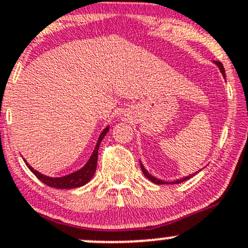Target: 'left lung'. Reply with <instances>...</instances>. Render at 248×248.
I'll list each match as a JSON object with an SVG mask.
<instances>
[{
  "label": "left lung",
  "mask_w": 248,
  "mask_h": 248,
  "mask_svg": "<svg viewBox=\"0 0 248 248\" xmlns=\"http://www.w3.org/2000/svg\"><path fill=\"white\" fill-rule=\"evenodd\" d=\"M214 62H215V64L217 65V66H218V69H220V71H221V74L223 75V77H226V75H225V69H223V65H222V62H216V61H214ZM140 166H141V170H142V172H144V174H145V176L147 177V178L150 179L151 182H153V183H155V184H169L168 182H164V181H161V179H158V178H155V177H153L152 174H150V173H148V172L146 171V169L144 168V165H142L141 163H140ZM196 173H197V172H196ZM192 176H195V174H190V176H186V177H184V178L177 179V181L172 182L171 184H178V183H182V182H184V181H186V179L191 178Z\"/></svg>",
  "instance_id": "left-lung-1"
}]
</instances>
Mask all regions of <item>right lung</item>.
Returning a JSON list of instances; mask_svg holds the SVG:
<instances>
[{
  "label": "right lung",
  "instance_id": "right-lung-1",
  "mask_svg": "<svg viewBox=\"0 0 248 248\" xmlns=\"http://www.w3.org/2000/svg\"><path fill=\"white\" fill-rule=\"evenodd\" d=\"M108 131H109V127H107V128L103 129V132L101 133L100 138H98L95 150H93V155H91V157L89 160H88V163L85 164L80 170L74 172V173H70L64 177H56V178H53V177H47L45 176V174L40 173V172L34 170V169H33L32 166L25 160L26 165H27L28 169L35 174L36 178H38L39 181H41L44 184H46V186L51 187H57V189H72V187H79L84 186V184H87L88 182L93 178V174H95L96 166H97L98 147H100L101 141H102L104 135L107 134V132Z\"/></svg>",
  "mask_w": 248,
  "mask_h": 248
}]
</instances>
